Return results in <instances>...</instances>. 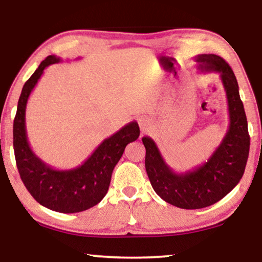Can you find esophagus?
Masks as SVG:
<instances>
[{"instance_id": "obj_1", "label": "esophagus", "mask_w": 262, "mask_h": 262, "mask_svg": "<svg viewBox=\"0 0 262 262\" xmlns=\"http://www.w3.org/2000/svg\"><path fill=\"white\" fill-rule=\"evenodd\" d=\"M138 124L143 132L148 131L150 126H151V121H150V119H148V118H141V119L138 120Z\"/></svg>"}]
</instances>
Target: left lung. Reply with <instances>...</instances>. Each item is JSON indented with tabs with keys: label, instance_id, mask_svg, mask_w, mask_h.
Wrapping results in <instances>:
<instances>
[{
	"label": "left lung",
	"instance_id": "8db88e82",
	"mask_svg": "<svg viewBox=\"0 0 262 262\" xmlns=\"http://www.w3.org/2000/svg\"><path fill=\"white\" fill-rule=\"evenodd\" d=\"M200 73L220 74L228 101L229 127L207 162L185 173L168 166L156 143L143 137L145 169L154 191L164 202L186 210L203 209L224 198L241 180L249 155L250 138L238 83L229 64L217 55L194 57Z\"/></svg>",
	"mask_w": 262,
	"mask_h": 262
}]
</instances>
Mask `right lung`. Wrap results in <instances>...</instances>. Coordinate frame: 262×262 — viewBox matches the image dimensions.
I'll return each mask as SVG.
<instances>
[{
	"label": "right lung",
	"instance_id": "right-lung-1",
	"mask_svg": "<svg viewBox=\"0 0 262 262\" xmlns=\"http://www.w3.org/2000/svg\"><path fill=\"white\" fill-rule=\"evenodd\" d=\"M62 62L51 55L42 60L28 78L17 102L13 125V145L17 170L31 195L48 209L62 213H75L95 206L108 191L116 164L128 143L139 137L137 121H131L116 134L103 139L81 166L73 169H56L35 155L26 132V106L32 91L49 66Z\"/></svg>",
	"mask_w": 262,
	"mask_h": 262
}]
</instances>
